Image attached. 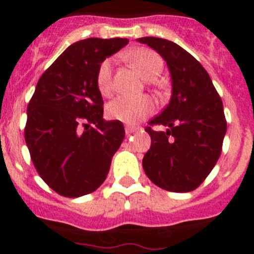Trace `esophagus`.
<instances>
[{
    "instance_id": "1",
    "label": "esophagus",
    "mask_w": 254,
    "mask_h": 254,
    "mask_svg": "<svg viewBox=\"0 0 254 254\" xmlns=\"http://www.w3.org/2000/svg\"><path fill=\"white\" fill-rule=\"evenodd\" d=\"M125 131H126V133H127V134H131V133H133V132H137L138 127H134V126L127 125L125 127Z\"/></svg>"
}]
</instances>
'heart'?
Here are the masks:
<instances>
[{"mask_svg":"<svg viewBox=\"0 0 254 254\" xmlns=\"http://www.w3.org/2000/svg\"><path fill=\"white\" fill-rule=\"evenodd\" d=\"M127 60L136 71L147 81H152L160 75L163 71V58L147 48H138L129 52ZM96 85L100 94L104 96L111 95L113 91V82H112V61H103L96 73ZM155 104L149 96H140V98H128V96H120L116 100L111 102L107 107V114L109 118L114 121L126 123V125H134L145 120L146 117L154 113Z\"/></svg>","mask_w":254,"mask_h":254,"instance_id":"obj_1","label":"heart"}]
</instances>
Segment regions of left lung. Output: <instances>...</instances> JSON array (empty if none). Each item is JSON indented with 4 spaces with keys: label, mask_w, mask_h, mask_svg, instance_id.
Listing matches in <instances>:
<instances>
[{
    "label": "left lung",
    "mask_w": 254,
    "mask_h": 254,
    "mask_svg": "<svg viewBox=\"0 0 254 254\" xmlns=\"http://www.w3.org/2000/svg\"><path fill=\"white\" fill-rule=\"evenodd\" d=\"M167 62L172 96L163 112L149 122L167 131L146 127L151 146L142 159L150 181L170 192L196 190L215 167L226 133L223 102L207 71L186 49L163 38L143 37Z\"/></svg>",
    "instance_id": "left-lung-1"
}]
</instances>
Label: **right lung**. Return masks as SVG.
<instances>
[{
  "label": "right lung",
  "instance_id": "add662e5",
  "mask_svg": "<svg viewBox=\"0 0 254 254\" xmlns=\"http://www.w3.org/2000/svg\"><path fill=\"white\" fill-rule=\"evenodd\" d=\"M126 44V38L76 42L38 81L26 111L25 142L39 176L61 196L98 190L125 138L122 122L103 118L96 73Z\"/></svg>",
  "mask_w": 254,
  "mask_h": 254
}]
</instances>
